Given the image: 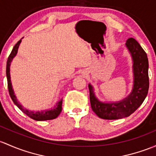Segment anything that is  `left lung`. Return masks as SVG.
<instances>
[{"mask_svg": "<svg viewBox=\"0 0 156 156\" xmlns=\"http://www.w3.org/2000/svg\"><path fill=\"white\" fill-rule=\"evenodd\" d=\"M126 47L133 63V86L130 94L118 101L103 102L96 97L92 84L88 85L92 110L101 119H118L129 117L141 105L148 93L149 62L147 54L133 38L126 40Z\"/></svg>", "mask_w": 156, "mask_h": 156, "instance_id": "obj_1", "label": "left lung"}]
</instances>
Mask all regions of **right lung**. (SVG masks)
I'll return each mask as SVG.
<instances>
[{"label":"right lung","mask_w":156,"mask_h":156,"mask_svg":"<svg viewBox=\"0 0 156 156\" xmlns=\"http://www.w3.org/2000/svg\"><path fill=\"white\" fill-rule=\"evenodd\" d=\"M22 42V39L15 45L13 47L12 51H11L10 55L8 57L7 62H6V78H7V83H8V90H9V96H10L11 99L14 104L17 106L21 111H22L24 114L28 116L31 119H35L37 121H44V120H49V119H53L57 118L60 114L62 111V102H63V99H60L57 102L56 105L54 108H50L48 110H43V111H30V110L27 109V108H24L20 102L18 101L16 96L15 95L14 90L12 89V82H11V77H10V65L12 63L13 58L16 56L18 52V49H19L20 43Z\"/></svg>","instance_id":"add662e5"}]
</instances>
